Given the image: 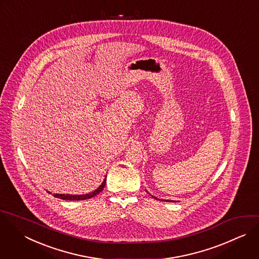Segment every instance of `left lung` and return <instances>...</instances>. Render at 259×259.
I'll return each instance as SVG.
<instances>
[{"label":"left lung","mask_w":259,"mask_h":259,"mask_svg":"<svg viewBox=\"0 0 259 259\" xmlns=\"http://www.w3.org/2000/svg\"><path fill=\"white\" fill-rule=\"evenodd\" d=\"M147 192H148V191H147ZM148 193H149V192H148ZM152 196H153V195H152ZM153 197H154V198H156V199H157V197H155V196H153ZM166 201H169V200H166Z\"/></svg>","instance_id":"left-lung-1"}]
</instances>
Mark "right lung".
I'll return each mask as SVG.
<instances>
[{
  "label": "right lung",
  "instance_id": "right-lung-1",
  "mask_svg": "<svg viewBox=\"0 0 259 259\" xmlns=\"http://www.w3.org/2000/svg\"><path fill=\"white\" fill-rule=\"evenodd\" d=\"M105 183H106V176H105L103 182L101 183V185L97 189H95L94 191H92L90 193H86V194H65V193L60 194V193H56L54 195H55V197H58V198H61V199H65V200H84V199H89V198H92L95 195L99 194L103 190V188L105 186ZM48 192L52 193L50 191H48Z\"/></svg>",
  "mask_w": 259,
  "mask_h": 259
}]
</instances>
